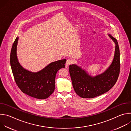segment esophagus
Returning a JSON list of instances; mask_svg holds the SVG:
<instances>
[{
  "instance_id": "esophagus-1",
  "label": "esophagus",
  "mask_w": 131,
  "mask_h": 131,
  "mask_svg": "<svg viewBox=\"0 0 131 131\" xmlns=\"http://www.w3.org/2000/svg\"><path fill=\"white\" fill-rule=\"evenodd\" d=\"M72 63V60H70V59H67V61H66V65L68 66L69 65H70Z\"/></svg>"
}]
</instances>
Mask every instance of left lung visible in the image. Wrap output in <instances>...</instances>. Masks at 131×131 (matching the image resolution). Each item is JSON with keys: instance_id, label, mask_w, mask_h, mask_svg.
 <instances>
[{"instance_id": "8db88e82", "label": "left lung", "mask_w": 131, "mask_h": 131, "mask_svg": "<svg viewBox=\"0 0 131 131\" xmlns=\"http://www.w3.org/2000/svg\"><path fill=\"white\" fill-rule=\"evenodd\" d=\"M116 45L114 60L109 67L102 73L91 76L80 67L70 65L69 70L74 91L82 98L92 99L108 92L118 78L120 69V50L116 39L108 34Z\"/></svg>"}]
</instances>
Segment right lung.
<instances>
[{
	"label": "right lung",
	"instance_id": "obj_1",
	"mask_svg": "<svg viewBox=\"0 0 131 131\" xmlns=\"http://www.w3.org/2000/svg\"><path fill=\"white\" fill-rule=\"evenodd\" d=\"M18 39L17 37L10 53V65L15 81L25 94L39 100L46 99L53 93L56 74L59 69L65 68L66 60L52 62L38 72L28 71L18 61L16 55Z\"/></svg>",
	"mask_w": 131,
	"mask_h": 131
}]
</instances>
